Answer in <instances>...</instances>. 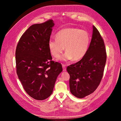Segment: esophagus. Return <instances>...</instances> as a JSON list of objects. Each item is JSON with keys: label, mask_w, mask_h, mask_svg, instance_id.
Segmentation results:
<instances>
[{"label": "esophagus", "mask_w": 121, "mask_h": 121, "mask_svg": "<svg viewBox=\"0 0 121 121\" xmlns=\"http://www.w3.org/2000/svg\"><path fill=\"white\" fill-rule=\"evenodd\" d=\"M62 66H63V71H66V65L64 64H63L62 65Z\"/></svg>", "instance_id": "obj_1"}]
</instances>
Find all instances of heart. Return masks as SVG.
Listing matches in <instances>:
<instances>
[{
  "label": "heart",
  "instance_id": "b5f03b06",
  "mask_svg": "<svg viewBox=\"0 0 121 121\" xmlns=\"http://www.w3.org/2000/svg\"><path fill=\"white\" fill-rule=\"evenodd\" d=\"M90 42L88 32L77 28L61 29L56 34V39H50L48 47L54 57H59L65 48L66 52L60 57L64 61L78 60L85 56Z\"/></svg>",
  "mask_w": 121,
  "mask_h": 121
}]
</instances>
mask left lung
I'll return each instance as SVG.
<instances>
[{"label": "left lung", "mask_w": 121, "mask_h": 121, "mask_svg": "<svg viewBox=\"0 0 121 121\" xmlns=\"http://www.w3.org/2000/svg\"><path fill=\"white\" fill-rule=\"evenodd\" d=\"M104 39L96 28L89 48L82 59L67 67L69 75V85L72 94L82 98L93 93L101 82L107 60Z\"/></svg>", "instance_id": "left-lung-1"}]
</instances>
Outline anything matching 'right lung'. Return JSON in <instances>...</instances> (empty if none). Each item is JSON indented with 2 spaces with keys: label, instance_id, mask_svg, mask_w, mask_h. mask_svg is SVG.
<instances>
[{
  "label": "right lung",
  "instance_id": "right-lung-1",
  "mask_svg": "<svg viewBox=\"0 0 121 121\" xmlns=\"http://www.w3.org/2000/svg\"><path fill=\"white\" fill-rule=\"evenodd\" d=\"M54 24L49 20L34 24L21 36L16 50L17 73L24 90L36 100L50 96L61 64L52 60L48 41Z\"/></svg>",
  "mask_w": 121,
  "mask_h": 121
}]
</instances>
